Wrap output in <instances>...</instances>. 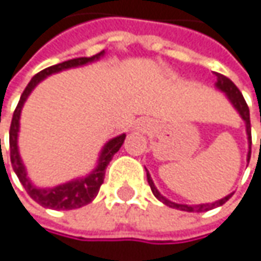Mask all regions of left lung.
Instances as JSON below:
<instances>
[{"label": "left lung", "instance_id": "left-lung-1", "mask_svg": "<svg viewBox=\"0 0 261 261\" xmlns=\"http://www.w3.org/2000/svg\"><path fill=\"white\" fill-rule=\"evenodd\" d=\"M216 76H217L216 87L227 94V97H229V100L232 101V105L235 106V109L239 112V115L242 116V119L245 121V125H247V134H248V142H250V152H248V161H250V156H251V122H250V109H248V105H247V101H245V99H244L242 93L239 91V88H238L237 85L233 84L227 76H224V75H222V73H216ZM147 183H149V186H150V189H152V193H153V195L161 201L162 204H165L167 207L181 210V211H191V213H202V211H208V210L220 207V205H223V204H224V202H226V201L233 195V193H230V195L224 196L223 199H220V201H216V202H213V204L185 205V204H176V202H173V201H170V199L164 198L161 193L158 192V189L155 188V185H153L152 178H150V176H149V173H147Z\"/></svg>", "mask_w": 261, "mask_h": 261}]
</instances>
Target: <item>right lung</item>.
<instances>
[{
	"label": "right lung",
	"mask_w": 261,
	"mask_h": 261,
	"mask_svg": "<svg viewBox=\"0 0 261 261\" xmlns=\"http://www.w3.org/2000/svg\"><path fill=\"white\" fill-rule=\"evenodd\" d=\"M103 51L91 57H76V59H70L66 62H62L59 65H54L50 68H45L44 70L38 72L31 81L26 85L24 91L20 96V100L14 109L13 114V119H11V125H10V160H11V165L14 173L17 174L20 183L23 185V188L28 192V195L38 202L39 205L45 208H53V210H75V208H81L90 204L99 193L100 186L105 180V173H106V167L111 162L112 156L119 150V147L124 143L125 134H121L115 139L109 140L106 146L103 147L101 153L99 158V165L96 167V170L88 174L84 178H78L69 183L60 185L57 188H51V189H38L35 188L31 180L26 177V171H24V165L20 155H19V149H17V133H19V119H20V111L23 108L24 100L28 99V96L31 94V91L35 88V85L41 83L45 76L60 72L63 69H69V68H75V66H81L88 62L97 60ZM1 142V140H0Z\"/></svg>",
	"instance_id": "right-lung-1"
}]
</instances>
